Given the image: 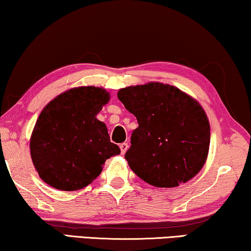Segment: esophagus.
Wrapping results in <instances>:
<instances>
[{
    "label": "esophagus",
    "instance_id": "esophagus-1",
    "mask_svg": "<svg viewBox=\"0 0 251 251\" xmlns=\"http://www.w3.org/2000/svg\"><path fill=\"white\" fill-rule=\"evenodd\" d=\"M128 147H129L128 143H122V144H120V149H121V154H122V155H123V154H126V150H128Z\"/></svg>",
    "mask_w": 251,
    "mask_h": 251
}]
</instances>
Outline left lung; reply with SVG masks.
<instances>
[{
	"instance_id": "1",
	"label": "left lung",
	"mask_w": 251,
	"mask_h": 251,
	"mask_svg": "<svg viewBox=\"0 0 251 251\" xmlns=\"http://www.w3.org/2000/svg\"><path fill=\"white\" fill-rule=\"evenodd\" d=\"M118 98L138 121L125 155L137 176L166 188L197 176L210 145L208 116L197 99L160 82L120 89Z\"/></svg>"
}]
</instances>
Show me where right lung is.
Masks as SVG:
<instances>
[{
	"label": "right lung",
	"instance_id": "1",
	"mask_svg": "<svg viewBox=\"0 0 251 251\" xmlns=\"http://www.w3.org/2000/svg\"><path fill=\"white\" fill-rule=\"evenodd\" d=\"M99 87H77L58 95L42 109L29 140L41 179L60 191H77L100 175L105 161L121 153L107 126L96 118L109 101Z\"/></svg>",
	"mask_w": 251,
	"mask_h": 251
}]
</instances>
